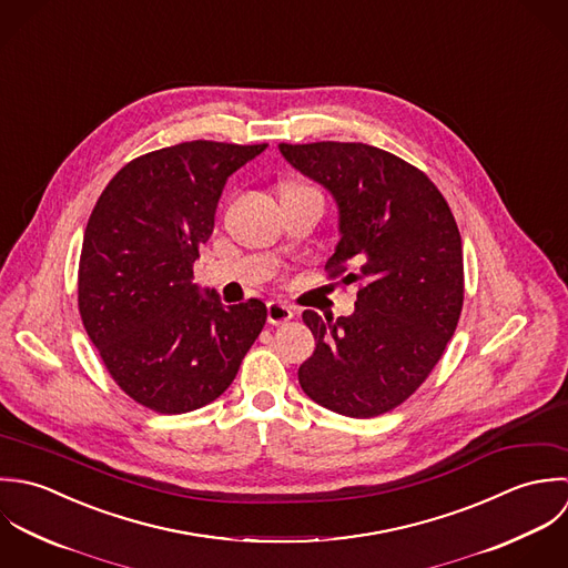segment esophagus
I'll return each mask as SVG.
<instances>
[{"mask_svg": "<svg viewBox=\"0 0 568 568\" xmlns=\"http://www.w3.org/2000/svg\"><path fill=\"white\" fill-rule=\"evenodd\" d=\"M294 318V312L290 305L285 303H276V301H270L267 303V323L270 325H285Z\"/></svg>", "mask_w": 568, "mask_h": 568, "instance_id": "obj_1", "label": "esophagus"}]
</instances>
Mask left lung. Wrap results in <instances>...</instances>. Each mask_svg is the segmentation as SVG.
I'll use <instances>...</instances> for the list:
<instances>
[{
    "mask_svg": "<svg viewBox=\"0 0 568 568\" xmlns=\"http://www.w3.org/2000/svg\"><path fill=\"white\" fill-rule=\"evenodd\" d=\"M285 160L323 184L341 211V241L325 270L357 285L355 312L323 321L301 388L346 417L404 404L433 373L463 310V247L453 211L430 178L362 142L278 144Z\"/></svg>",
    "mask_w": 568,
    "mask_h": 568,
    "instance_id": "1",
    "label": "left lung"
}]
</instances>
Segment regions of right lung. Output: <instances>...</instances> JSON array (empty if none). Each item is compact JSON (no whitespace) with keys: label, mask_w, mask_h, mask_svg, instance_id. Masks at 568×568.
I'll use <instances>...</instances> for the list:
<instances>
[{"label":"right lung","mask_w":568,"mask_h":568,"mask_svg":"<svg viewBox=\"0 0 568 568\" xmlns=\"http://www.w3.org/2000/svg\"><path fill=\"white\" fill-rule=\"evenodd\" d=\"M267 144L193 140L124 164L101 193L79 261V312L115 384L182 415L215 402L258 338V298L222 305L193 283L226 180Z\"/></svg>","instance_id":"obj_1"}]
</instances>
